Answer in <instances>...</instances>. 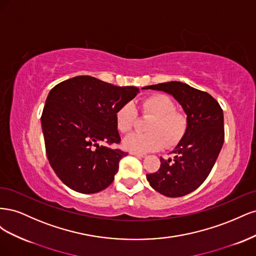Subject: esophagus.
<instances>
[{"label":"esophagus","instance_id":"esophagus-1","mask_svg":"<svg viewBox=\"0 0 256 256\" xmlns=\"http://www.w3.org/2000/svg\"><path fill=\"white\" fill-rule=\"evenodd\" d=\"M130 154H132V156H136L138 158H144L146 156V154H140V152H130Z\"/></svg>","mask_w":256,"mask_h":256}]
</instances>
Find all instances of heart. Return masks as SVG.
Masks as SVG:
<instances>
[{
    "label": "heart",
    "instance_id": "obj_1",
    "mask_svg": "<svg viewBox=\"0 0 256 256\" xmlns=\"http://www.w3.org/2000/svg\"><path fill=\"white\" fill-rule=\"evenodd\" d=\"M143 114L152 115L148 124L150 132H136L126 138L124 145L130 152L145 154L161 148L164 144L173 146L187 132L189 120L186 113L176 110L174 100L164 94H154L140 102ZM138 118L136 108L132 102L122 104L115 113V124L122 134L132 130Z\"/></svg>",
    "mask_w": 256,
    "mask_h": 256
}]
</instances>
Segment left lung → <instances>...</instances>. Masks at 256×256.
Masks as SVG:
<instances>
[{
    "mask_svg": "<svg viewBox=\"0 0 256 256\" xmlns=\"http://www.w3.org/2000/svg\"><path fill=\"white\" fill-rule=\"evenodd\" d=\"M146 88L164 90L180 102L189 125L171 158L160 157L157 172L147 174L152 187L168 198H180L194 191L210 173L224 142V118L219 102L208 92L171 81Z\"/></svg>",
    "mask_w": 256,
    "mask_h": 256,
    "instance_id": "left-lung-1",
    "label": "left lung"
}]
</instances>
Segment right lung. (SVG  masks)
I'll list each match as a JSON object with an SVG mask.
<instances>
[{"mask_svg":"<svg viewBox=\"0 0 256 256\" xmlns=\"http://www.w3.org/2000/svg\"><path fill=\"white\" fill-rule=\"evenodd\" d=\"M138 92L136 86H116L90 76H74L50 90L42 114L46 152L67 187L90 194L112 184L120 159L128 154L106 146L120 143L115 113Z\"/></svg>","mask_w":256,"mask_h":256,"instance_id":"right-lung-1","label":"right lung"}]
</instances>
